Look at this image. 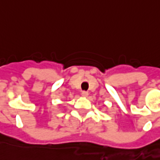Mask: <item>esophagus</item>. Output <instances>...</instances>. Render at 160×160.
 <instances>
[{"mask_svg": "<svg viewBox=\"0 0 160 160\" xmlns=\"http://www.w3.org/2000/svg\"><path fill=\"white\" fill-rule=\"evenodd\" d=\"M88 95H89V93H88L87 91H82V97H88Z\"/></svg>", "mask_w": 160, "mask_h": 160, "instance_id": "34e87169", "label": "esophagus"}]
</instances>
